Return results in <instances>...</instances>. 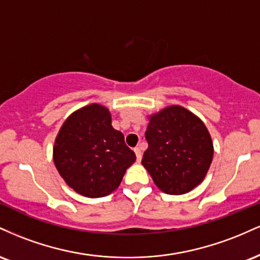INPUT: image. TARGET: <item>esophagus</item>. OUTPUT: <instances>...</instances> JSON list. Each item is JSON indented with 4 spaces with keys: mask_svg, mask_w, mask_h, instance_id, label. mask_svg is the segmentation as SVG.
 Returning a JSON list of instances; mask_svg holds the SVG:
<instances>
[{
    "mask_svg": "<svg viewBox=\"0 0 260 260\" xmlns=\"http://www.w3.org/2000/svg\"><path fill=\"white\" fill-rule=\"evenodd\" d=\"M134 153H136V155H137V160L138 161L142 160V149H140L139 147L134 148Z\"/></svg>",
    "mask_w": 260,
    "mask_h": 260,
    "instance_id": "1",
    "label": "esophagus"
}]
</instances>
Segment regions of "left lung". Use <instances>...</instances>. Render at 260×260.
I'll return each instance as SVG.
<instances>
[{
    "mask_svg": "<svg viewBox=\"0 0 260 260\" xmlns=\"http://www.w3.org/2000/svg\"><path fill=\"white\" fill-rule=\"evenodd\" d=\"M148 149L142 164L166 194H184L201 184L213 161L210 133L198 116L171 105L149 116Z\"/></svg>",
    "mask_w": 260,
    "mask_h": 260,
    "instance_id": "obj_1",
    "label": "left lung"
}]
</instances>
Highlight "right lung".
Returning <instances> with one entry per match:
<instances>
[{
	"instance_id": "right-lung-1",
	"label": "right lung",
	"mask_w": 260,
	"mask_h": 260,
	"mask_svg": "<svg viewBox=\"0 0 260 260\" xmlns=\"http://www.w3.org/2000/svg\"><path fill=\"white\" fill-rule=\"evenodd\" d=\"M53 162L74 192L100 198L120 186L136 154L111 124V113L90 104L71 113L59 128L53 145Z\"/></svg>"
}]
</instances>
